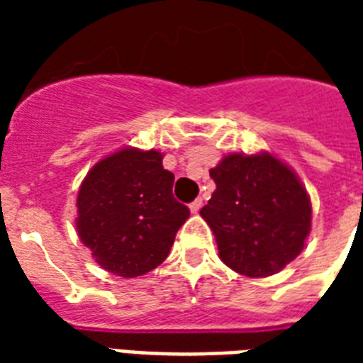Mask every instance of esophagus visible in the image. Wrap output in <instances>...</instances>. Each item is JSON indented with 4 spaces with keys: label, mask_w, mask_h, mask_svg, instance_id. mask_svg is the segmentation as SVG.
<instances>
[{
    "label": "esophagus",
    "mask_w": 363,
    "mask_h": 363,
    "mask_svg": "<svg viewBox=\"0 0 363 363\" xmlns=\"http://www.w3.org/2000/svg\"><path fill=\"white\" fill-rule=\"evenodd\" d=\"M201 205H203V199L198 198L196 201H192V203H190V211H192L194 215H196V213H199V209H201Z\"/></svg>",
    "instance_id": "obj_1"
}]
</instances>
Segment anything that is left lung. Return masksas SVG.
Instances as JSON below:
<instances>
[{
	"instance_id": "1",
	"label": "left lung",
	"mask_w": 363,
	"mask_h": 363,
	"mask_svg": "<svg viewBox=\"0 0 363 363\" xmlns=\"http://www.w3.org/2000/svg\"><path fill=\"white\" fill-rule=\"evenodd\" d=\"M209 175L216 190L199 215L215 233L228 267L267 277L303 250L311 199L286 164L269 152L228 154Z\"/></svg>"
}]
</instances>
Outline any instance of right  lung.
Listing matches in <instances>:
<instances>
[{
    "label": "right lung",
    "mask_w": 363,
    "mask_h": 363,
    "mask_svg": "<svg viewBox=\"0 0 363 363\" xmlns=\"http://www.w3.org/2000/svg\"><path fill=\"white\" fill-rule=\"evenodd\" d=\"M158 150L122 148L88 171L77 196V232L104 269L124 279L158 267L190 216L173 198L175 175Z\"/></svg>",
    "instance_id": "right-lung-1"
}]
</instances>
